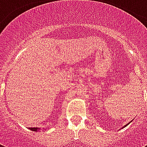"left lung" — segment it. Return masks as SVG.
Segmentation results:
<instances>
[{"mask_svg":"<svg viewBox=\"0 0 147 147\" xmlns=\"http://www.w3.org/2000/svg\"><path fill=\"white\" fill-rule=\"evenodd\" d=\"M129 123H127V124H129ZM127 124H126V125H125V126H123V127H126L127 125Z\"/></svg>","mask_w":147,"mask_h":147,"instance_id":"left-lung-1","label":"left lung"}]
</instances>
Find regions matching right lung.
I'll return each mask as SVG.
<instances>
[{
  "instance_id": "1",
  "label": "right lung",
  "mask_w": 147,
  "mask_h": 147,
  "mask_svg": "<svg viewBox=\"0 0 147 147\" xmlns=\"http://www.w3.org/2000/svg\"><path fill=\"white\" fill-rule=\"evenodd\" d=\"M30 129L31 131H38L40 130V128L39 127H30Z\"/></svg>"
}]
</instances>
